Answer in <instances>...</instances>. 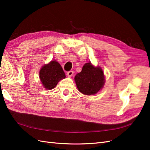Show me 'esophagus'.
I'll return each mask as SVG.
<instances>
[{"instance_id":"obj_1","label":"esophagus","mask_w":150,"mask_h":150,"mask_svg":"<svg viewBox=\"0 0 150 150\" xmlns=\"http://www.w3.org/2000/svg\"><path fill=\"white\" fill-rule=\"evenodd\" d=\"M73 74H74V72L72 71H70L69 72H67V75L68 77H71V76H72V75H73Z\"/></svg>"}]
</instances>
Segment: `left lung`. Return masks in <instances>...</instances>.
I'll return each mask as SVG.
<instances>
[{"label":"left lung","mask_w":150,"mask_h":150,"mask_svg":"<svg viewBox=\"0 0 150 150\" xmlns=\"http://www.w3.org/2000/svg\"><path fill=\"white\" fill-rule=\"evenodd\" d=\"M74 80L79 91L89 96L99 91L105 83L101 67H94L91 62L86 63L81 72L75 76Z\"/></svg>","instance_id":"8db88e82"}]
</instances>
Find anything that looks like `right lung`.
Returning a JSON list of instances; mask_svg holds the SVG:
<instances>
[{"instance_id":"1","label":"right lung","mask_w":150,"mask_h":150,"mask_svg":"<svg viewBox=\"0 0 150 150\" xmlns=\"http://www.w3.org/2000/svg\"><path fill=\"white\" fill-rule=\"evenodd\" d=\"M39 78L44 88L52 89L59 81L66 78V75L59 63L54 60L42 67L39 71Z\"/></svg>"}]
</instances>
